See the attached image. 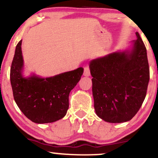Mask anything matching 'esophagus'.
Instances as JSON below:
<instances>
[{"instance_id": "obj_1", "label": "esophagus", "mask_w": 158, "mask_h": 158, "mask_svg": "<svg viewBox=\"0 0 158 158\" xmlns=\"http://www.w3.org/2000/svg\"><path fill=\"white\" fill-rule=\"evenodd\" d=\"M90 75V71L89 66H85L84 68V76L85 77H89Z\"/></svg>"}]
</instances>
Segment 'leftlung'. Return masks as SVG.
<instances>
[{
    "label": "left lung",
    "mask_w": 158,
    "mask_h": 158,
    "mask_svg": "<svg viewBox=\"0 0 158 158\" xmlns=\"http://www.w3.org/2000/svg\"><path fill=\"white\" fill-rule=\"evenodd\" d=\"M131 50L90 62L96 115L110 123L131 120L145 99L149 81L146 48L138 32Z\"/></svg>",
    "instance_id": "left-lung-1"
}]
</instances>
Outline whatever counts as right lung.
I'll list each match as a JSON object with an SVG mask.
<instances>
[{"label":"right lung","mask_w":158,"mask_h":158,"mask_svg":"<svg viewBox=\"0 0 158 158\" xmlns=\"http://www.w3.org/2000/svg\"><path fill=\"white\" fill-rule=\"evenodd\" d=\"M22 40L17 45L10 70L13 96L22 113L33 122L51 123L62 118L69 107V94L80 80L79 68L48 78L23 77Z\"/></svg>","instance_id":"add662e5"}]
</instances>
